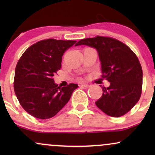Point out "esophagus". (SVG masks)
I'll return each instance as SVG.
<instances>
[{
	"label": "esophagus",
	"mask_w": 155,
	"mask_h": 155,
	"mask_svg": "<svg viewBox=\"0 0 155 155\" xmlns=\"http://www.w3.org/2000/svg\"><path fill=\"white\" fill-rule=\"evenodd\" d=\"M81 86L84 87H90L91 86V85L87 84H81Z\"/></svg>",
	"instance_id": "34e87169"
}]
</instances>
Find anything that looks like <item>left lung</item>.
Returning a JSON list of instances; mask_svg holds the SVG:
<instances>
[{
    "instance_id": "1",
    "label": "left lung",
    "mask_w": 155,
    "mask_h": 155,
    "mask_svg": "<svg viewBox=\"0 0 155 155\" xmlns=\"http://www.w3.org/2000/svg\"><path fill=\"white\" fill-rule=\"evenodd\" d=\"M79 45L97 49L102 78L110 82L108 87H103V95L95 102L96 106L110 117L123 116L132 109L141 95L143 71L136 54L128 46L111 37L84 38L76 44Z\"/></svg>"
}]
</instances>
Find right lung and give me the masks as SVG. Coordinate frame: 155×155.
<instances>
[{"label":"right lung","instance_id":"1","mask_svg":"<svg viewBox=\"0 0 155 155\" xmlns=\"http://www.w3.org/2000/svg\"><path fill=\"white\" fill-rule=\"evenodd\" d=\"M76 42L54 38L39 41L28 48L17 62L15 92L22 107L35 118L55 116L78 87L76 84L60 87L53 79L61 68L64 52Z\"/></svg>","mask_w":155,"mask_h":155}]
</instances>
